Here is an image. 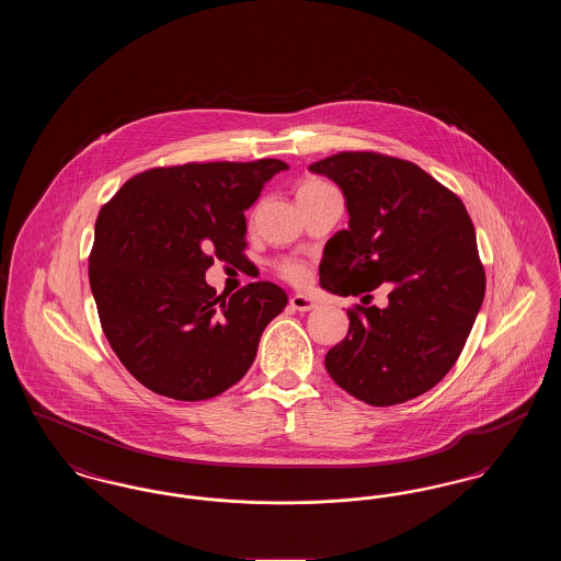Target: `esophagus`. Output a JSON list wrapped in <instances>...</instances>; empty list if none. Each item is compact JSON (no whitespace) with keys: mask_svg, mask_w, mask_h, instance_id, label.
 Listing matches in <instances>:
<instances>
[{"mask_svg":"<svg viewBox=\"0 0 561 561\" xmlns=\"http://www.w3.org/2000/svg\"><path fill=\"white\" fill-rule=\"evenodd\" d=\"M290 307L296 309V311H311V309L318 307V302L313 298L305 296V294H294L293 298H290Z\"/></svg>","mask_w":561,"mask_h":561,"instance_id":"34e87169","label":"esophagus"}]
</instances>
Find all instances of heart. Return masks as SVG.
<instances>
[{
    "label": "heart",
    "mask_w": 561,
    "mask_h": 561,
    "mask_svg": "<svg viewBox=\"0 0 561 561\" xmlns=\"http://www.w3.org/2000/svg\"><path fill=\"white\" fill-rule=\"evenodd\" d=\"M328 187L325 183H321V181H307V183H302L298 191H316V188ZM279 271H282V275L284 277H288L290 282H305V277H307V268L305 265H300V263H296V261H286V263H282L279 265Z\"/></svg>",
    "instance_id": "1"
}]
</instances>
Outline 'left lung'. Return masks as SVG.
I'll list each match as a JSON object with an SVG mask.
<instances>
[{
    "label": "left lung",
    "mask_w": 561,
    "mask_h": 561,
    "mask_svg": "<svg viewBox=\"0 0 561 561\" xmlns=\"http://www.w3.org/2000/svg\"><path fill=\"white\" fill-rule=\"evenodd\" d=\"M309 170L341 187L348 214L323 248L320 286L364 302L347 311V336L328 351L325 370L370 405L419 398L450 373L480 313L485 273L473 222L412 161L347 151ZM380 283L390 302L366 308Z\"/></svg>",
    "instance_id": "1"
}]
</instances>
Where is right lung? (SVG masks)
Instances as JSON below:
<instances>
[{
	"label": "right lung",
	"instance_id": "1",
	"mask_svg": "<svg viewBox=\"0 0 561 561\" xmlns=\"http://www.w3.org/2000/svg\"><path fill=\"white\" fill-rule=\"evenodd\" d=\"M279 160L153 168L96 218L90 288L108 345L138 382L179 401L210 400L252 366L268 321L288 305L271 282L233 296L206 284L214 256H245V216Z\"/></svg>",
	"mask_w": 561,
	"mask_h": 561
}]
</instances>
